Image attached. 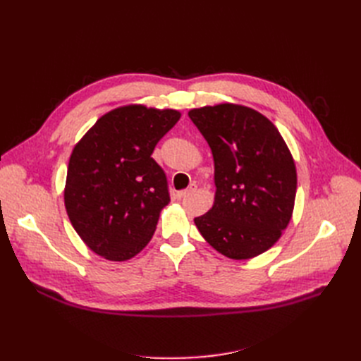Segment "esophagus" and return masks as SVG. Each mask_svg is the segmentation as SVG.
I'll list each match as a JSON object with an SVG mask.
<instances>
[{"label":"esophagus","mask_w":361,"mask_h":361,"mask_svg":"<svg viewBox=\"0 0 361 361\" xmlns=\"http://www.w3.org/2000/svg\"><path fill=\"white\" fill-rule=\"evenodd\" d=\"M195 188H197V187H195V185H191V187L190 188H187V190H182V191H179L178 194H176V197L178 199H185V197H187V195H190L192 191H195Z\"/></svg>","instance_id":"obj_1"}]
</instances>
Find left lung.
I'll return each instance as SVG.
<instances>
[{
  "mask_svg": "<svg viewBox=\"0 0 361 361\" xmlns=\"http://www.w3.org/2000/svg\"><path fill=\"white\" fill-rule=\"evenodd\" d=\"M214 155L215 202L194 218L218 253L235 260L262 255L288 227L297 170L277 128L260 113L233 104L188 113Z\"/></svg>",
  "mask_w": 361,
  "mask_h": 361,
  "instance_id": "obj_1",
  "label": "left lung"
}]
</instances>
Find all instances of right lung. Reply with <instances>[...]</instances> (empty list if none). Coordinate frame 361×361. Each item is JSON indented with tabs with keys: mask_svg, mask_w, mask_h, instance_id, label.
<instances>
[{
	"mask_svg": "<svg viewBox=\"0 0 361 361\" xmlns=\"http://www.w3.org/2000/svg\"><path fill=\"white\" fill-rule=\"evenodd\" d=\"M180 114L128 105L102 116L75 146L64 204L85 245L108 260H128L154 236L170 202L169 182L152 158Z\"/></svg>",
	"mask_w": 361,
	"mask_h": 361,
	"instance_id": "add662e5",
	"label": "right lung"
}]
</instances>
